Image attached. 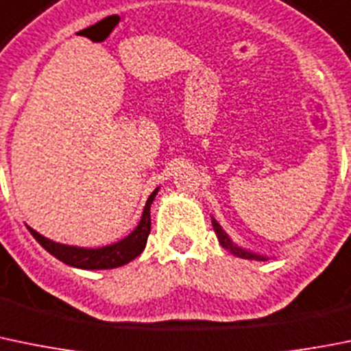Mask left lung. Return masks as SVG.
<instances>
[{"mask_svg": "<svg viewBox=\"0 0 351 351\" xmlns=\"http://www.w3.org/2000/svg\"><path fill=\"white\" fill-rule=\"evenodd\" d=\"M210 221H213L214 233H216V237H217V240H219L221 247L226 248V250H230L231 254L237 255V257L250 258V261H267V258L264 257V255H257V254H254V252H248V250H243V248L237 247V245H234L233 241L230 240V237H228V234L224 233V230L219 226V223H217V221L214 219V217Z\"/></svg>", "mask_w": 351, "mask_h": 351, "instance_id": "left-lung-1", "label": "left lung"}]
</instances>
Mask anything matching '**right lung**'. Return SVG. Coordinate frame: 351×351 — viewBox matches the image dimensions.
Returning <instances> with one entry per match:
<instances>
[{"instance_id":"add662e5","label":"right lung","mask_w":351,"mask_h":351,"mask_svg":"<svg viewBox=\"0 0 351 351\" xmlns=\"http://www.w3.org/2000/svg\"><path fill=\"white\" fill-rule=\"evenodd\" d=\"M159 189L149 195L147 202H145L144 213H142V219L138 226L128 234L127 238L120 240L118 243L106 245L101 248H82V247H71V245L56 243V241L49 240V238L43 237L32 230L30 226L29 231L32 237L40 243V247L46 248L51 255L60 258L61 262L68 264V266L78 267V269H113V267H120L134 261L137 255L142 254L147 243V237L151 233V204L154 200L156 193Z\"/></svg>"}]
</instances>
